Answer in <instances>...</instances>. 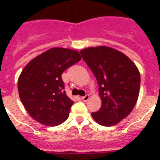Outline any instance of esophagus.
<instances>
[{"label": "esophagus", "instance_id": "obj_1", "mask_svg": "<svg viewBox=\"0 0 160 160\" xmlns=\"http://www.w3.org/2000/svg\"><path fill=\"white\" fill-rule=\"evenodd\" d=\"M80 95L83 101H87V100H89V95H88L85 92H81L80 94Z\"/></svg>", "mask_w": 160, "mask_h": 160}]
</instances>
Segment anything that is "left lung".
Masks as SVG:
<instances>
[{"label":"left lung","instance_id":"left-lung-1","mask_svg":"<svg viewBox=\"0 0 160 160\" xmlns=\"http://www.w3.org/2000/svg\"><path fill=\"white\" fill-rule=\"evenodd\" d=\"M75 50L55 47L37 55L18 78L19 96L30 116L46 126L66 120L74 102L68 97L61 75L80 60Z\"/></svg>","mask_w":160,"mask_h":160}]
</instances>
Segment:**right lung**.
Masks as SVG:
<instances>
[{
    "instance_id": "add662e5",
    "label": "right lung",
    "mask_w": 160,
    "mask_h": 160,
    "mask_svg": "<svg viewBox=\"0 0 160 160\" xmlns=\"http://www.w3.org/2000/svg\"><path fill=\"white\" fill-rule=\"evenodd\" d=\"M80 53L99 85L101 106L91 114L93 119L103 126H114L136 105L140 85L139 70L129 59L117 56L109 47H89Z\"/></svg>"
}]
</instances>
